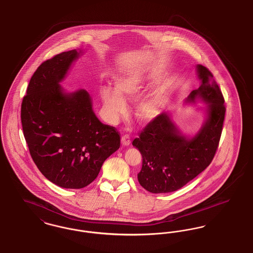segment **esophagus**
Returning <instances> with one entry per match:
<instances>
[{
	"label": "esophagus",
	"mask_w": 253,
	"mask_h": 253,
	"mask_svg": "<svg viewBox=\"0 0 253 253\" xmlns=\"http://www.w3.org/2000/svg\"><path fill=\"white\" fill-rule=\"evenodd\" d=\"M121 141H122V144L123 146H129L130 143H131V140H130V137L128 134H125L122 136L121 138Z\"/></svg>",
	"instance_id": "34e87169"
}]
</instances>
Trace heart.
Masks as SVG:
<instances>
[{"label": "heart", "mask_w": 253, "mask_h": 253, "mask_svg": "<svg viewBox=\"0 0 253 253\" xmlns=\"http://www.w3.org/2000/svg\"><path fill=\"white\" fill-rule=\"evenodd\" d=\"M152 73L138 72L132 75L119 77L116 80V89L103 87L100 91L104 110L107 119L115 122L126 111V102L138 100L146 91ZM162 99L159 95H150L139 102L135 109V115L141 122H149L154 119L161 111Z\"/></svg>", "instance_id": "heart-1"}]
</instances>
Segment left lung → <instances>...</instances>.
<instances>
[{"instance_id": "8db88e82", "label": "left lung", "mask_w": 253, "mask_h": 253, "mask_svg": "<svg viewBox=\"0 0 253 253\" xmlns=\"http://www.w3.org/2000/svg\"><path fill=\"white\" fill-rule=\"evenodd\" d=\"M197 70L202 83L187 101L201 99L209 104L208 119L199 132L186 139L174 126L169 113L163 112L133 140L143 157L138 181L151 193L172 192L186 185L211 165L219 146L225 99L209 68L198 65Z\"/></svg>"}]
</instances>
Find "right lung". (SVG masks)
Returning <instances> with one entry per match:
<instances>
[{
    "mask_svg": "<svg viewBox=\"0 0 253 253\" xmlns=\"http://www.w3.org/2000/svg\"><path fill=\"white\" fill-rule=\"evenodd\" d=\"M78 56L74 49L42 63L29 81L21 108L31 158L46 179L65 188L92 183L121 143L117 129L94 114L87 91L66 94L59 84Z\"/></svg>",
    "mask_w": 253,
    "mask_h": 253,
    "instance_id": "obj_1",
    "label": "right lung"
}]
</instances>
